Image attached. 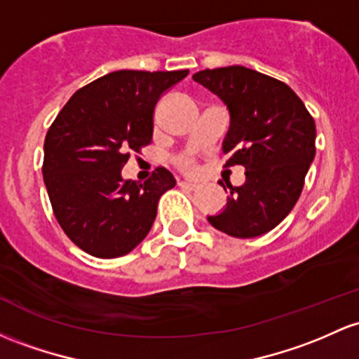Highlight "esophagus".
<instances>
[{
  "instance_id": "esophagus-1",
  "label": "esophagus",
  "mask_w": 359,
  "mask_h": 359,
  "mask_svg": "<svg viewBox=\"0 0 359 359\" xmlns=\"http://www.w3.org/2000/svg\"><path fill=\"white\" fill-rule=\"evenodd\" d=\"M179 186L180 187H186V189H189V191H196V189H198L199 186L196 182H189V180H182V182H179Z\"/></svg>"
}]
</instances>
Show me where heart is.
<instances>
[{
  "label": "heart",
  "instance_id": "obj_1",
  "mask_svg": "<svg viewBox=\"0 0 359 359\" xmlns=\"http://www.w3.org/2000/svg\"><path fill=\"white\" fill-rule=\"evenodd\" d=\"M177 165H179L182 170H187V172H194L196 170V160L192 158L191 155H179L175 158Z\"/></svg>",
  "mask_w": 359,
  "mask_h": 359
}]
</instances>
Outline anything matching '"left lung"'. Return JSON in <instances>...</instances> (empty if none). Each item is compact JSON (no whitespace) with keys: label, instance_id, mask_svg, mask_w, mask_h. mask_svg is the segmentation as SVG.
<instances>
[{"label":"left lung","instance_id":"left-lung-1","mask_svg":"<svg viewBox=\"0 0 359 359\" xmlns=\"http://www.w3.org/2000/svg\"><path fill=\"white\" fill-rule=\"evenodd\" d=\"M192 78L222 98L230 112L224 167L245 168L243 186L226 184V208L208 222L235 238L267 233L302 194L315 156L313 117L288 85L245 66L203 69Z\"/></svg>","mask_w":359,"mask_h":359}]
</instances>
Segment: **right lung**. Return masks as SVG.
I'll use <instances>...</instances> for the list:
<instances>
[{
  "label": "right lung",
  "instance_id": "add662e5",
  "mask_svg": "<svg viewBox=\"0 0 359 359\" xmlns=\"http://www.w3.org/2000/svg\"><path fill=\"white\" fill-rule=\"evenodd\" d=\"M189 74L121 69L78 90L44 141V184L57 223L74 245L100 259L129 254L156 218L163 192L175 186L158 167L144 184L124 180L129 153L151 143L158 98Z\"/></svg>",
  "mask_w": 359,
  "mask_h": 359
}]
</instances>
